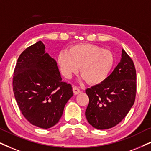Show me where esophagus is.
<instances>
[{
    "label": "esophagus",
    "instance_id": "1",
    "mask_svg": "<svg viewBox=\"0 0 151 151\" xmlns=\"http://www.w3.org/2000/svg\"><path fill=\"white\" fill-rule=\"evenodd\" d=\"M73 92L74 94H78L80 92H81V90L78 87H77L76 86H73Z\"/></svg>",
    "mask_w": 151,
    "mask_h": 151
}]
</instances>
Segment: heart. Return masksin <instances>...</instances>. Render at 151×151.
Returning a JSON list of instances; mask_svg holds the SVG:
<instances>
[{
	"label": "heart",
	"instance_id": "obj_1",
	"mask_svg": "<svg viewBox=\"0 0 151 151\" xmlns=\"http://www.w3.org/2000/svg\"><path fill=\"white\" fill-rule=\"evenodd\" d=\"M61 73L67 79L76 73L79 67L81 75L90 85H99L109 76L115 59L111 51L92 44L73 45L67 52H61L57 57Z\"/></svg>",
	"mask_w": 151,
	"mask_h": 151
}]
</instances>
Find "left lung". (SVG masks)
<instances>
[{
	"label": "left lung",
	"mask_w": 151,
	"mask_h": 151,
	"mask_svg": "<svg viewBox=\"0 0 151 151\" xmlns=\"http://www.w3.org/2000/svg\"><path fill=\"white\" fill-rule=\"evenodd\" d=\"M85 92L89 97L85 116L92 127L109 129L123 120L134 103L137 93L134 64L123 49L120 63L111 75Z\"/></svg>",
	"instance_id": "1"
}]
</instances>
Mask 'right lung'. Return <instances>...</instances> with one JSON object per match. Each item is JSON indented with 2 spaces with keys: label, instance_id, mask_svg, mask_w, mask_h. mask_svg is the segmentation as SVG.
<instances>
[{
  "label": "right lung",
  "instance_id": "obj_1",
  "mask_svg": "<svg viewBox=\"0 0 151 151\" xmlns=\"http://www.w3.org/2000/svg\"><path fill=\"white\" fill-rule=\"evenodd\" d=\"M45 48L38 41L22 52L14 70L12 87L24 118L33 125L48 129L59 122L73 92L71 85L62 81L57 62Z\"/></svg>",
  "mask_w": 151,
  "mask_h": 151
}]
</instances>
